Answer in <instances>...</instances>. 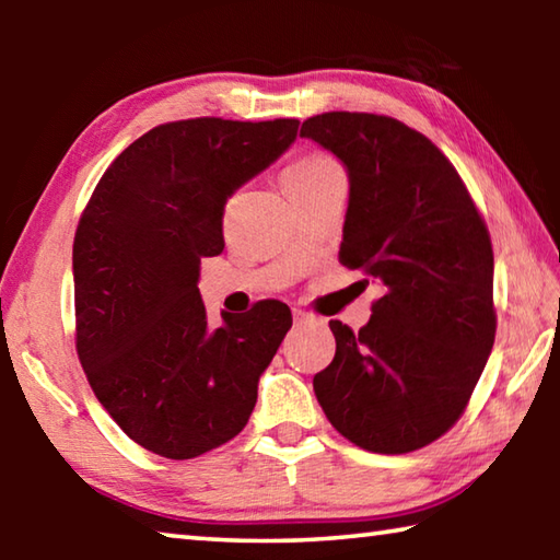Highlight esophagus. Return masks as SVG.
<instances>
[{
	"mask_svg": "<svg viewBox=\"0 0 560 560\" xmlns=\"http://www.w3.org/2000/svg\"><path fill=\"white\" fill-rule=\"evenodd\" d=\"M311 318H314V316L306 314V311L293 308V320H296V324H306V320H311Z\"/></svg>",
	"mask_w": 560,
	"mask_h": 560,
	"instance_id": "obj_1",
	"label": "esophagus"
}]
</instances>
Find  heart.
Returning a JSON list of instances; mask_svg holds the SVG:
<instances>
[{"instance_id":"obj_1","label":"heart","mask_w":560,"mask_h":560,"mask_svg":"<svg viewBox=\"0 0 560 560\" xmlns=\"http://www.w3.org/2000/svg\"><path fill=\"white\" fill-rule=\"evenodd\" d=\"M334 170H340L334 158L308 155V158L296 160V163L287 170V183H293V179H303V177L324 175V173H334Z\"/></svg>"}]
</instances>
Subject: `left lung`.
Listing matches in <instances>:
<instances>
[{
    "label": "left lung",
    "instance_id": "obj_1",
    "mask_svg": "<svg viewBox=\"0 0 560 560\" xmlns=\"http://www.w3.org/2000/svg\"><path fill=\"white\" fill-rule=\"evenodd\" d=\"M301 136L346 165L338 259L383 291L358 334L328 324L336 355L314 377L318 402L368 452L428 447L462 417L494 346L487 224L442 150L400 120L334 110Z\"/></svg>",
    "mask_w": 560,
    "mask_h": 560
}]
</instances>
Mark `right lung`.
<instances>
[{
  "instance_id": "right-lung-1",
  "label": "right lung",
  "mask_w": 560,
  "mask_h": 560,
  "mask_svg": "<svg viewBox=\"0 0 560 560\" xmlns=\"http://www.w3.org/2000/svg\"><path fill=\"white\" fill-rule=\"evenodd\" d=\"M296 130V118L165 122L113 160L81 214L75 350L106 412L160 457L192 459L236 438L291 328L281 301L210 328L197 279L224 249L226 200Z\"/></svg>"
}]
</instances>
